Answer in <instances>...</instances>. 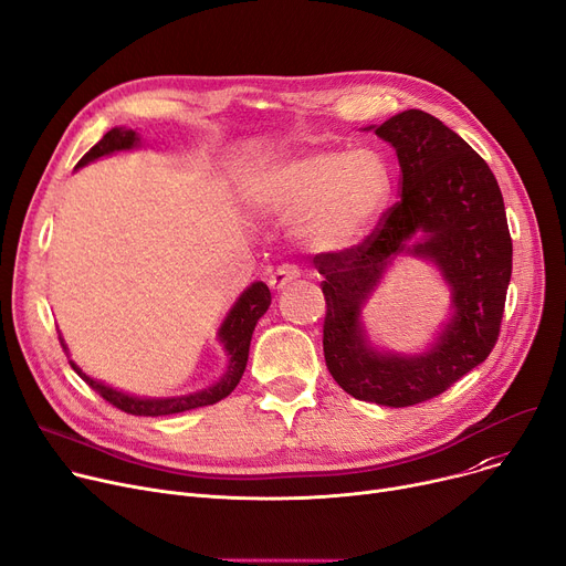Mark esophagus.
I'll use <instances>...</instances> for the list:
<instances>
[{"mask_svg":"<svg viewBox=\"0 0 566 566\" xmlns=\"http://www.w3.org/2000/svg\"><path fill=\"white\" fill-rule=\"evenodd\" d=\"M298 277H301V271L295 265H280L277 271L271 275V280H268V284H271V289H275V291H282Z\"/></svg>","mask_w":566,"mask_h":566,"instance_id":"34e87169","label":"esophagus"}]
</instances>
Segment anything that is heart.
<instances>
[{"label":"heart","mask_w":566,"mask_h":566,"mask_svg":"<svg viewBox=\"0 0 566 566\" xmlns=\"http://www.w3.org/2000/svg\"><path fill=\"white\" fill-rule=\"evenodd\" d=\"M392 190V169L374 148L298 154L256 169L245 184L259 213L293 222L298 243L325 256L360 245Z\"/></svg>","instance_id":"heart-1"}]
</instances>
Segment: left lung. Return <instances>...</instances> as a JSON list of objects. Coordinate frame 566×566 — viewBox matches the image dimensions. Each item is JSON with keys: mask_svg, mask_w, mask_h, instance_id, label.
<instances>
[{"mask_svg": "<svg viewBox=\"0 0 566 566\" xmlns=\"http://www.w3.org/2000/svg\"><path fill=\"white\" fill-rule=\"evenodd\" d=\"M401 167V199L365 243L316 254L325 295L323 355L339 388L378 406L438 397L493 350L512 280V235L489 165L436 116L406 109L380 126ZM431 260L453 291V316L422 354L378 352L361 307L397 255Z\"/></svg>", "mask_w": 566, "mask_h": 566, "instance_id": "left-lung-1", "label": "left lung"}]
</instances>
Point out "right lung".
I'll use <instances>...</instances> for the list:
<instances>
[{"mask_svg": "<svg viewBox=\"0 0 566 566\" xmlns=\"http://www.w3.org/2000/svg\"><path fill=\"white\" fill-rule=\"evenodd\" d=\"M139 146V135L130 128H112L109 133L103 135V139L88 148V151L82 156V160L77 163V169L94 163L103 156H112L116 151H130V148ZM271 307V291L263 282H254L250 284L241 298L233 303V307L229 310L227 318L222 321L220 331H218V342L224 346V353L229 358L227 371L222 374V378L218 382H213L211 388H203L199 392L192 395H181V397H165V399H148V397H135L122 390H114L109 385L86 376L73 360L71 367L88 382V388L96 390L105 401H109L112 406L122 408L124 412L130 415H144V418H158V415H174V412H184V410H192L199 406H211L218 403L220 399L229 397L233 392V388L243 378L245 365H248V355H250V342H252V333L256 328V321L268 312ZM62 339V337H59ZM62 346L66 350V344L62 339Z\"/></svg>", "mask_w": 566, "mask_h": 566, "instance_id": "1", "label": "right lung"}]
</instances>
